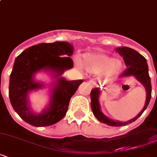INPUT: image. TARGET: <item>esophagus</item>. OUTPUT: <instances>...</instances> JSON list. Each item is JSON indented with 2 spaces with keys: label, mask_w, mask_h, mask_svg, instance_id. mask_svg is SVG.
<instances>
[{
  "label": "esophagus",
  "mask_w": 157,
  "mask_h": 157,
  "mask_svg": "<svg viewBox=\"0 0 157 157\" xmlns=\"http://www.w3.org/2000/svg\"><path fill=\"white\" fill-rule=\"evenodd\" d=\"M90 86H94V84L93 82H90Z\"/></svg>",
  "instance_id": "1"
}]
</instances>
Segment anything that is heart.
Segmentation results:
<instances>
[{
  "label": "heart",
  "instance_id": "obj_1",
  "mask_svg": "<svg viewBox=\"0 0 157 157\" xmlns=\"http://www.w3.org/2000/svg\"><path fill=\"white\" fill-rule=\"evenodd\" d=\"M80 62L88 72L92 74L102 72V75L107 79L118 75L123 67L121 60L103 52L86 53L81 56Z\"/></svg>",
  "mask_w": 157,
  "mask_h": 157
}]
</instances>
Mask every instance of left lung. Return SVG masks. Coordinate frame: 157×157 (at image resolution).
<instances>
[{
    "mask_svg": "<svg viewBox=\"0 0 157 157\" xmlns=\"http://www.w3.org/2000/svg\"><path fill=\"white\" fill-rule=\"evenodd\" d=\"M116 51L118 52L121 56L123 57L125 66L127 67V68L121 74L120 77L134 76L144 86V88L146 89L147 97L144 108L136 117L128 121L122 122L110 119L106 117L101 111L100 104L98 102V98H99V94H100V89L98 88H94L91 90L90 105L94 115L100 122L107 124V125H110V126H124V125H126V124L135 121L143 114V112L146 110L148 106L151 97V78L149 76L148 66H147V60L142 54H140L139 52H137L136 50H133L131 48L125 47V46H123L121 48H117Z\"/></svg>",
    "mask_w": 157,
    "mask_h": 157,
    "instance_id": "obj_1",
    "label": "left lung"
}]
</instances>
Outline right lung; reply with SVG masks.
Instances as JSON below:
<instances>
[{
	"instance_id": "right-lung-1",
	"label": "right lung",
	"mask_w": 157,
	"mask_h": 157,
	"mask_svg": "<svg viewBox=\"0 0 157 157\" xmlns=\"http://www.w3.org/2000/svg\"><path fill=\"white\" fill-rule=\"evenodd\" d=\"M73 46L65 41L40 43L26 49L15 59L10 77L9 97L11 105L19 117L36 127L49 126L61 121L66 115L71 96L83 81H67L62 75L73 67L70 57ZM44 70L50 71L55 79L52 89L50 104L39 114L30 109L28 94L43 88L35 74Z\"/></svg>"
}]
</instances>
